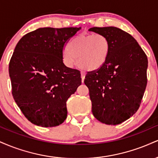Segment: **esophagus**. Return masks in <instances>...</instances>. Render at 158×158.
I'll list each match as a JSON object with an SVG mask.
<instances>
[{"label": "esophagus", "mask_w": 158, "mask_h": 158, "mask_svg": "<svg viewBox=\"0 0 158 158\" xmlns=\"http://www.w3.org/2000/svg\"><path fill=\"white\" fill-rule=\"evenodd\" d=\"M85 73L84 72H81V81H84V79H85Z\"/></svg>", "instance_id": "esophagus-1"}]
</instances>
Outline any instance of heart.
Returning a JSON list of instances; mask_svg holds the SVG:
<instances>
[{"label":"heart","instance_id":"1","mask_svg":"<svg viewBox=\"0 0 158 158\" xmlns=\"http://www.w3.org/2000/svg\"><path fill=\"white\" fill-rule=\"evenodd\" d=\"M110 52V42L102 34H81L70 40L68 49L63 51L65 64L71 67L77 64L83 70L93 71L106 64Z\"/></svg>","mask_w":158,"mask_h":158}]
</instances>
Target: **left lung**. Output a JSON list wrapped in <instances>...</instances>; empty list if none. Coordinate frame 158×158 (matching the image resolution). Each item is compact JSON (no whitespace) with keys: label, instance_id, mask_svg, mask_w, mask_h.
<instances>
[{"label":"left lung","instance_id":"1","mask_svg":"<svg viewBox=\"0 0 158 158\" xmlns=\"http://www.w3.org/2000/svg\"><path fill=\"white\" fill-rule=\"evenodd\" d=\"M89 31L102 34L110 42L104 66L85 76L92 113L105 124H120L137 112L142 101L147 85V56L137 41L121 29L92 27Z\"/></svg>","mask_w":158,"mask_h":158}]
</instances>
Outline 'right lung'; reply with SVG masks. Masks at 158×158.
Returning a JSON list of instances; mask_svg holds the SVG:
<instances>
[{
  "label": "right lung",
  "mask_w": 158,
  "mask_h": 158,
  "mask_svg": "<svg viewBox=\"0 0 158 158\" xmlns=\"http://www.w3.org/2000/svg\"><path fill=\"white\" fill-rule=\"evenodd\" d=\"M81 27H44L23 35L9 64L12 94L25 117L36 126H59L66 102L81 84L80 71L63 63L65 44Z\"/></svg>",
  "instance_id": "add662e5"
}]
</instances>
